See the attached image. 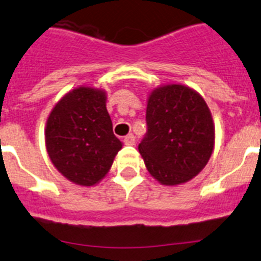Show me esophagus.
I'll list each match as a JSON object with an SVG mask.
<instances>
[{"instance_id":"esophagus-1","label":"esophagus","mask_w":261,"mask_h":261,"mask_svg":"<svg viewBox=\"0 0 261 261\" xmlns=\"http://www.w3.org/2000/svg\"><path fill=\"white\" fill-rule=\"evenodd\" d=\"M123 143H125L126 145H134V144H135V136H134L133 134H128L127 136L123 138Z\"/></svg>"}]
</instances>
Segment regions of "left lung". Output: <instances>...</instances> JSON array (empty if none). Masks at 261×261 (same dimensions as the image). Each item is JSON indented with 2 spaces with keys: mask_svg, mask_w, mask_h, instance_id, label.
I'll list each match as a JSON object with an SVG mask.
<instances>
[{
  "mask_svg": "<svg viewBox=\"0 0 261 261\" xmlns=\"http://www.w3.org/2000/svg\"><path fill=\"white\" fill-rule=\"evenodd\" d=\"M146 123L139 153L159 184L176 186L203 171L214 150L216 128L208 105L196 90L182 84L151 90Z\"/></svg>",
  "mask_w": 261,
  "mask_h": 261,
  "instance_id": "8db88e82",
  "label": "left lung"
}]
</instances>
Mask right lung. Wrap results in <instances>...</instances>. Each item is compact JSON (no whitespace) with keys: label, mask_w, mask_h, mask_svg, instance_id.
Returning <instances> with one entry per match:
<instances>
[{"label":"right lung","mask_w":261,"mask_h":261,"mask_svg":"<svg viewBox=\"0 0 261 261\" xmlns=\"http://www.w3.org/2000/svg\"><path fill=\"white\" fill-rule=\"evenodd\" d=\"M106 102L105 90L83 85L63 95L47 118L48 156L63 177L80 186L102 181L122 149Z\"/></svg>","instance_id":"1"}]
</instances>
